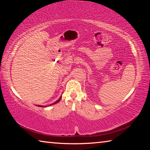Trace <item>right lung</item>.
<instances>
[{
  "mask_svg": "<svg viewBox=\"0 0 150 150\" xmlns=\"http://www.w3.org/2000/svg\"><path fill=\"white\" fill-rule=\"evenodd\" d=\"M62 98V96H60V97H59V99H58L57 100H56V101H55V103H53V104H51V105H50L49 106H51V105H55V104H56V103H59V101H60V100H61V98ZM36 106H40V107H42V106H42V105H36ZM44 107H46V106H44Z\"/></svg>",
  "mask_w": 150,
  "mask_h": 150,
  "instance_id": "add662e5",
  "label": "right lung"
}]
</instances>
